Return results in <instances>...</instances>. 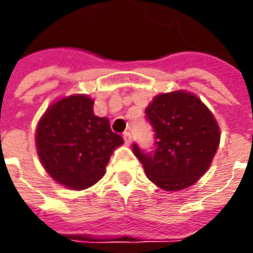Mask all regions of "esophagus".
<instances>
[{
    "label": "esophagus",
    "mask_w": 253,
    "mask_h": 253,
    "mask_svg": "<svg viewBox=\"0 0 253 253\" xmlns=\"http://www.w3.org/2000/svg\"><path fill=\"white\" fill-rule=\"evenodd\" d=\"M122 138H124V141H125V143L126 145H129L132 142V135H131V132H128V131H125L124 133H122Z\"/></svg>",
    "instance_id": "1"
}]
</instances>
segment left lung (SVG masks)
Listing matches in <instances>:
<instances>
[{"label": "left lung", "instance_id": "obj_1", "mask_svg": "<svg viewBox=\"0 0 253 253\" xmlns=\"http://www.w3.org/2000/svg\"><path fill=\"white\" fill-rule=\"evenodd\" d=\"M155 132V151L133 143L148 179L166 191L187 189L209 170L218 149L219 128L197 95L186 91L159 94L145 110Z\"/></svg>", "mask_w": 253, "mask_h": 253}]
</instances>
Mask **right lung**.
I'll list each match as a JSON object with an SVG mask.
<instances>
[{"instance_id":"add662e5","label":"right lung","mask_w":253,"mask_h":253,"mask_svg":"<svg viewBox=\"0 0 253 253\" xmlns=\"http://www.w3.org/2000/svg\"><path fill=\"white\" fill-rule=\"evenodd\" d=\"M90 97L76 94L52 104L36 128V149L46 171L72 190L95 184L115 148L124 143L110 121L94 115Z\"/></svg>"}]
</instances>
